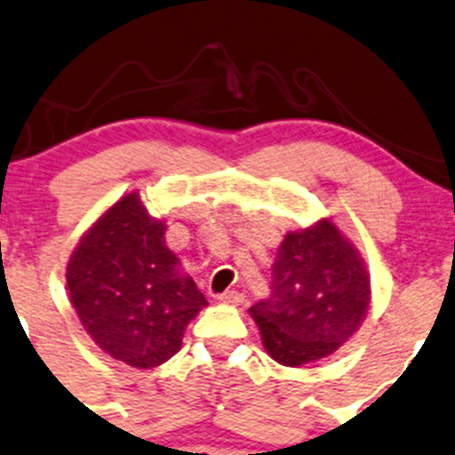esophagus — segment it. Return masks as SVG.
Instances as JSON below:
<instances>
[{"label":"esophagus","mask_w":455,"mask_h":455,"mask_svg":"<svg viewBox=\"0 0 455 455\" xmlns=\"http://www.w3.org/2000/svg\"><path fill=\"white\" fill-rule=\"evenodd\" d=\"M218 300H220V303L240 305L242 300H243V294H242V291H237V290H227V291H224V294L218 296Z\"/></svg>","instance_id":"34e87169"}]
</instances>
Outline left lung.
<instances>
[{
	"mask_svg": "<svg viewBox=\"0 0 455 455\" xmlns=\"http://www.w3.org/2000/svg\"><path fill=\"white\" fill-rule=\"evenodd\" d=\"M272 294L248 309L267 355L283 366L323 360L364 323L371 276L331 220L291 231L272 266Z\"/></svg>",
	"mask_w": 455,
	"mask_h": 455,
	"instance_id": "left-lung-1",
	"label": "left lung"
}]
</instances>
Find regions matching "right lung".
<instances>
[{
  "instance_id": "obj_1",
  "label": "right lung",
  "mask_w": 455,
  "mask_h": 455,
  "mask_svg": "<svg viewBox=\"0 0 455 455\" xmlns=\"http://www.w3.org/2000/svg\"><path fill=\"white\" fill-rule=\"evenodd\" d=\"M165 222L122 196L80 237L67 264L69 299L84 331L113 360L155 368L176 355L185 327L207 299L180 275L165 246Z\"/></svg>"
}]
</instances>
